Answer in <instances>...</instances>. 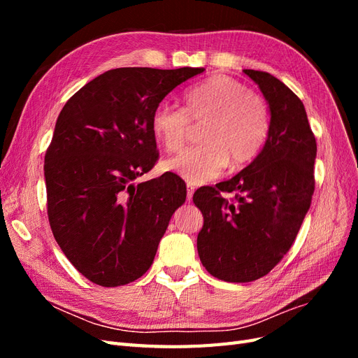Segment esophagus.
<instances>
[{
  "mask_svg": "<svg viewBox=\"0 0 358 358\" xmlns=\"http://www.w3.org/2000/svg\"><path fill=\"white\" fill-rule=\"evenodd\" d=\"M194 191H196V188H194L191 183H188L187 185V200H192V196H194Z\"/></svg>",
  "mask_w": 358,
  "mask_h": 358,
  "instance_id": "esophagus-1",
  "label": "esophagus"
}]
</instances>
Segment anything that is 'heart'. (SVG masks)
Wrapping results in <instances>:
<instances>
[{"mask_svg":"<svg viewBox=\"0 0 358 358\" xmlns=\"http://www.w3.org/2000/svg\"><path fill=\"white\" fill-rule=\"evenodd\" d=\"M192 124L203 125V143L169 159L164 167L197 185L218 178L230 161L234 167L245 166L262 152L270 109L259 92L231 76L216 74L185 94V109L162 101L150 119L154 136L170 154L187 145Z\"/></svg>","mask_w":358,"mask_h":358,"instance_id":"heart-1","label":"heart"}]
</instances>
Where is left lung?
<instances>
[{
    "label": "left lung",
    "mask_w": 358,
    "mask_h": 358,
    "mask_svg": "<svg viewBox=\"0 0 358 358\" xmlns=\"http://www.w3.org/2000/svg\"><path fill=\"white\" fill-rule=\"evenodd\" d=\"M270 107V131L257 158L216 187L194 192L204 224L197 251L208 272L225 282L266 276L294 243L315 191L317 140L305 106L266 71L245 70ZM225 193H233L227 199Z\"/></svg>",
    "instance_id": "8db88e82"
}]
</instances>
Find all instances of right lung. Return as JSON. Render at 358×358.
I'll return each instance as SVG.
<instances>
[{"mask_svg": "<svg viewBox=\"0 0 358 358\" xmlns=\"http://www.w3.org/2000/svg\"><path fill=\"white\" fill-rule=\"evenodd\" d=\"M203 71L109 70L62 107L45 155L48 218L62 252L91 282L119 287L143 276L185 203L187 185L175 173L134 179L158 159L155 107Z\"/></svg>", "mask_w": 358, "mask_h": 358, "instance_id": "right-lung-1", "label": "right lung"}]
</instances>
